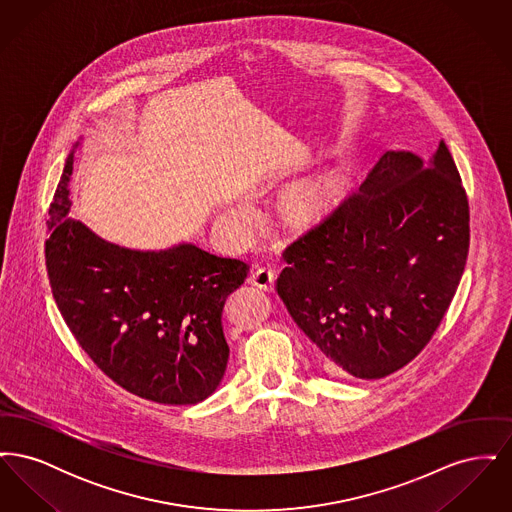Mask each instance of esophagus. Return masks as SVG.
<instances>
[{"label":"esophagus","instance_id":"1","mask_svg":"<svg viewBox=\"0 0 512 512\" xmlns=\"http://www.w3.org/2000/svg\"><path fill=\"white\" fill-rule=\"evenodd\" d=\"M274 278H276L274 270H270V268L261 267L251 272V276H249V282H251L253 286H257L259 290H265V292H272V288H274Z\"/></svg>","mask_w":512,"mask_h":512}]
</instances>
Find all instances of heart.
I'll return each mask as SVG.
<instances>
[{"label": "heart", "mask_w": 512, "mask_h": 512, "mask_svg": "<svg viewBox=\"0 0 512 512\" xmlns=\"http://www.w3.org/2000/svg\"><path fill=\"white\" fill-rule=\"evenodd\" d=\"M336 180L332 176L326 178H318L313 182L301 184L299 188L293 190L290 195V207L293 213L297 215H309L315 213L318 209H322L336 192ZM245 217H247V209L245 207H230L224 211V219L228 220L234 226H242Z\"/></svg>", "instance_id": "1"}]
</instances>
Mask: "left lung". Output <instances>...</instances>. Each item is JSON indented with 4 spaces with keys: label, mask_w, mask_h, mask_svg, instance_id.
<instances>
[{
    "label": "left lung",
    "mask_w": 512,
    "mask_h": 512,
    "mask_svg": "<svg viewBox=\"0 0 512 512\" xmlns=\"http://www.w3.org/2000/svg\"><path fill=\"white\" fill-rule=\"evenodd\" d=\"M468 199L445 146L386 151L357 194L286 249L276 290L326 370L374 380L411 363L463 276Z\"/></svg>",
    "instance_id": "8db88e82"
}]
</instances>
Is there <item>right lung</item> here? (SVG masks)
Masks as SVG:
<instances>
[{"label":"right lung","instance_id":"obj_1","mask_svg":"<svg viewBox=\"0 0 512 512\" xmlns=\"http://www.w3.org/2000/svg\"><path fill=\"white\" fill-rule=\"evenodd\" d=\"M78 146L49 207L53 299L80 347L115 384L155 403H201L224 376L230 347L220 315L249 267L188 242L159 251L122 247L69 217Z\"/></svg>","mask_w":512,"mask_h":512}]
</instances>
